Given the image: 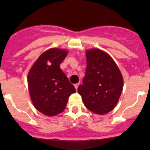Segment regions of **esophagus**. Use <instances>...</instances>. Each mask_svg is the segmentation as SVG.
<instances>
[{
	"mask_svg": "<svg viewBox=\"0 0 150 150\" xmlns=\"http://www.w3.org/2000/svg\"><path fill=\"white\" fill-rule=\"evenodd\" d=\"M79 83L75 84V89H76V90H78V87H79Z\"/></svg>",
	"mask_w": 150,
	"mask_h": 150,
	"instance_id": "34e87169",
	"label": "esophagus"
}]
</instances>
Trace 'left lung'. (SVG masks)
I'll return each instance as SVG.
<instances>
[{
	"label": "left lung",
	"mask_w": 150,
	"mask_h": 150,
	"mask_svg": "<svg viewBox=\"0 0 150 150\" xmlns=\"http://www.w3.org/2000/svg\"><path fill=\"white\" fill-rule=\"evenodd\" d=\"M87 66L82 85L78 88L87 109L106 114L117 105L123 88V78L116 63L107 53L91 49L86 51Z\"/></svg>",
	"instance_id": "1"
}]
</instances>
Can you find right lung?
Here are the masks:
<instances>
[{
    "label": "right lung",
    "mask_w": 150,
    "mask_h": 150,
    "mask_svg": "<svg viewBox=\"0 0 150 150\" xmlns=\"http://www.w3.org/2000/svg\"><path fill=\"white\" fill-rule=\"evenodd\" d=\"M68 52L53 48L40 55L28 74V86L34 107L42 114L55 116L65 109L68 97L76 92L60 64Z\"/></svg>",
    "instance_id": "obj_1"
}]
</instances>
